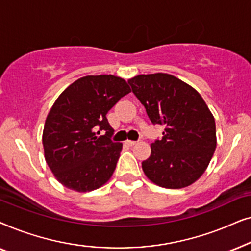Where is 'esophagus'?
<instances>
[{"mask_svg": "<svg viewBox=\"0 0 251 251\" xmlns=\"http://www.w3.org/2000/svg\"><path fill=\"white\" fill-rule=\"evenodd\" d=\"M126 145H129V146H133L136 144V142H135V140H126Z\"/></svg>", "mask_w": 251, "mask_h": 251, "instance_id": "obj_1", "label": "esophagus"}]
</instances>
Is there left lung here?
Here are the masks:
<instances>
[{"label": "left lung", "mask_w": 251, "mask_h": 251, "mask_svg": "<svg viewBox=\"0 0 251 251\" xmlns=\"http://www.w3.org/2000/svg\"><path fill=\"white\" fill-rule=\"evenodd\" d=\"M128 82L152 123L164 126L162 139L151 144V155L142 162L144 174L164 188L190 186L203 175L217 145L210 109L174 75L140 74Z\"/></svg>", "instance_id": "8db88e82"}]
</instances>
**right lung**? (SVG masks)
Instances as JSON below:
<instances>
[{
  "label": "right lung",
  "instance_id": "right-lung-1",
  "mask_svg": "<svg viewBox=\"0 0 251 251\" xmlns=\"http://www.w3.org/2000/svg\"><path fill=\"white\" fill-rule=\"evenodd\" d=\"M131 91L125 78L88 75L65 89L44 123V159L65 187L90 192L114 173L122 143H113L114 130L106 119L109 109ZM105 131L98 137L95 130Z\"/></svg>",
  "mask_w": 251,
  "mask_h": 251
}]
</instances>
